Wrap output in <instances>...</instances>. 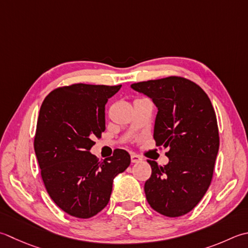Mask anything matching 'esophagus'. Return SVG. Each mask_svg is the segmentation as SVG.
<instances>
[{"instance_id":"1","label":"esophagus","mask_w":248,"mask_h":248,"mask_svg":"<svg viewBox=\"0 0 248 248\" xmlns=\"http://www.w3.org/2000/svg\"><path fill=\"white\" fill-rule=\"evenodd\" d=\"M140 160H142V157H140L139 155H135V154L131 155V161H132L133 163L139 162V161H140Z\"/></svg>"}]
</instances>
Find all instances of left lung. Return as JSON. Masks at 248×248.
I'll use <instances>...</instances> for the list:
<instances>
[{
	"instance_id": "1",
	"label": "left lung",
	"mask_w": 248,
	"mask_h": 248,
	"mask_svg": "<svg viewBox=\"0 0 248 248\" xmlns=\"http://www.w3.org/2000/svg\"><path fill=\"white\" fill-rule=\"evenodd\" d=\"M158 108L154 139L169 148L167 166L147 160L152 175L145 183L147 202L159 214L179 217L197 206L211 185L219 148L212 102L200 86L181 76L132 84Z\"/></svg>"
}]
</instances>
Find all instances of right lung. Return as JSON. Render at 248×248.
I'll return each mask as SVG.
<instances>
[{"instance_id": "obj_1", "label": "right lung", "mask_w": 248, "mask_h": 248, "mask_svg": "<svg viewBox=\"0 0 248 248\" xmlns=\"http://www.w3.org/2000/svg\"><path fill=\"white\" fill-rule=\"evenodd\" d=\"M120 87L63 86L42 103L34 150L48 195L71 216L86 219L103 210L114 177L130 166L124 149L103 161L89 152L105 130V104Z\"/></svg>"}]
</instances>
